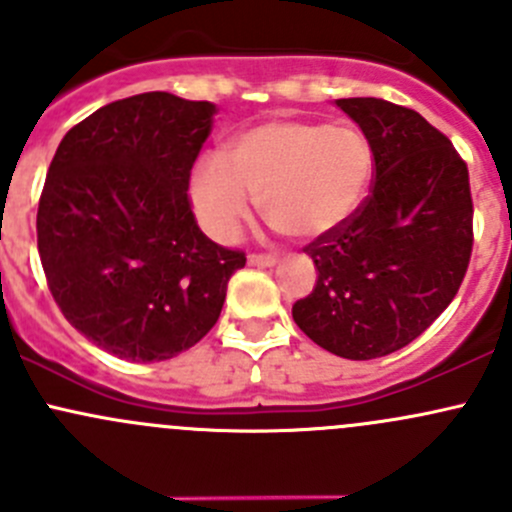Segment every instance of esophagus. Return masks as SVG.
Returning <instances> with one entry per match:
<instances>
[{
  "mask_svg": "<svg viewBox=\"0 0 512 512\" xmlns=\"http://www.w3.org/2000/svg\"><path fill=\"white\" fill-rule=\"evenodd\" d=\"M247 262L255 267H272V265H277V257L267 255V252H252V255L247 257Z\"/></svg>",
  "mask_w": 512,
  "mask_h": 512,
  "instance_id": "34e87169",
  "label": "esophagus"
}]
</instances>
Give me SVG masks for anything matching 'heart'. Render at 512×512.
<instances>
[{
  "label": "heart",
  "mask_w": 512,
  "mask_h": 512,
  "mask_svg": "<svg viewBox=\"0 0 512 512\" xmlns=\"http://www.w3.org/2000/svg\"><path fill=\"white\" fill-rule=\"evenodd\" d=\"M374 178V151L361 131L327 123L270 121L240 133L227 156L210 153L193 178L200 223L230 240L252 195L277 230L312 240L354 215Z\"/></svg>",
  "instance_id": "heart-1"
}]
</instances>
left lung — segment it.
<instances>
[{"mask_svg": "<svg viewBox=\"0 0 512 512\" xmlns=\"http://www.w3.org/2000/svg\"><path fill=\"white\" fill-rule=\"evenodd\" d=\"M374 151L369 195L349 220L304 247L317 285L297 299V327L344 359L411 344L451 304L473 252L468 165L414 108L339 98Z\"/></svg>", "mask_w": 512, "mask_h": 512, "instance_id": "obj_1", "label": "left lung"}]
</instances>
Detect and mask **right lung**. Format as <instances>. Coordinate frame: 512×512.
Returning <instances> with one entry per match:
<instances>
[{
  "mask_svg": "<svg viewBox=\"0 0 512 512\" xmlns=\"http://www.w3.org/2000/svg\"><path fill=\"white\" fill-rule=\"evenodd\" d=\"M215 106L151 91L76 123L36 213L51 297L71 327L126 361H163L215 327L245 252L203 235L190 170Z\"/></svg>",
  "mask_w": 512,
  "mask_h": 512,
  "instance_id": "add662e5",
  "label": "right lung"
}]
</instances>
